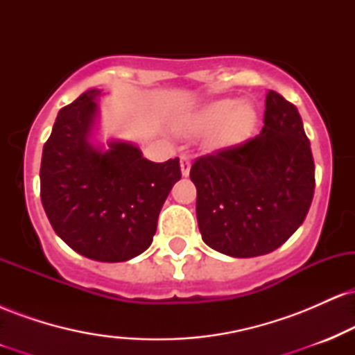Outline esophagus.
I'll return each mask as SVG.
<instances>
[{"instance_id": "esophagus-1", "label": "esophagus", "mask_w": 355, "mask_h": 355, "mask_svg": "<svg viewBox=\"0 0 355 355\" xmlns=\"http://www.w3.org/2000/svg\"><path fill=\"white\" fill-rule=\"evenodd\" d=\"M190 166H191V160H190L189 155H182V157H180V168H182L183 177H189Z\"/></svg>"}]
</instances>
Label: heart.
Segmentation results:
<instances>
[{"instance_id":"heart-1","label":"heart","mask_w":355,"mask_h":355,"mask_svg":"<svg viewBox=\"0 0 355 355\" xmlns=\"http://www.w3.org/2000/svg\"><path fill=\"white\" fill-rule=\"evenodd\" d=\"M222 123V137L227 140H240L250 133L255 125V112L248 105H239L235 100H218L210 103L191 118L185 126L187 132H203Z\"/></svg>"}]
</instances>
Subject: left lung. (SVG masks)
Segmentation results:
<instances>
[{"mask_svg": "<svg viewBox=\"0 0 355 355\" xmlns=\"http://www.w3.org/2000/svg\"><path fill=\"white\" fill-rule=\"evenodd\" d=\"M190 178L207 245L240 259L274 252L302 225L315 189L299 110L268 89L262 132L197 158Z\"/></svg>", "mask_w": 355, "mask_h": 355, "instance_id": "obj_1", "label": "left lung"}]
</instances>
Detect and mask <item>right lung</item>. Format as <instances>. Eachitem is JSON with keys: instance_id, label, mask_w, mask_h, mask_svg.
I'll list each match as a JSON object with an SVG mask.
<instances>
[{"instance_id": "right-lung-1", "label": "right lung", "mask_w": 355, "mask_h": 355, "mask_svg": "<svg viewBox=\"0 0 355 355\" xmlns=\"http://www.w3.org/2000/svg\"><path fill=\"white\" fill-rule=\"evenodd\" d=\"M100 89L61 108L43 146L40 195L56 235L83 257L125 262L152 243L162 205L182 178L180 160L155 164L113 140L92 145Z\"/></svg>"}]
</instances>
